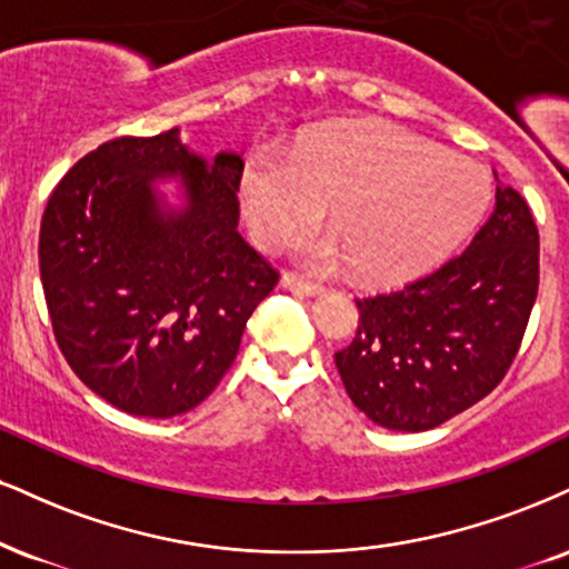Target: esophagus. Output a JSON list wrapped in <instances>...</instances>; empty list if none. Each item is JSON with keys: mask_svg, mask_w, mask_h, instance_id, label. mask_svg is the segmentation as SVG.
<instances>
[{"mask_svg": "<svg viewBox=\"0 0 569 569\" xmlns=\"http://www.w3.org/2000/svg\"><path fill=\"white\" fill-rule=\"evenodd\" d=\"M280 286H283L286 291L299 293V297H320V293H323V286L310 283V280H305V278L289 276V272H286V276L280 278Z\"/></svg>", "mask_w": 569, "mask_h": 569, "instance_id": "obj_1", "label": "esophagus"}]
</instances>
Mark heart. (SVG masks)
Segmentation results:
<instances>
[{
  "mask_svg": "<svg viewBox=\"0 0 569 569\" xmlns=\"http://www.w3.org/2000/svg\"><path fill=\"white\" fill-rule=\"evenodd\" d=\"M297 251L318 270L355 264L362 278L400 280L427 270L467 238L488 207L475 161L392 124H347L291 148L251 153L241 207L251 236L276 249L323 214Z\"/></svg>",
  "mask_w": 569,
  "mask_h": 569,
  "instance_id": "1",
  "label": "heart"
}]
</instances>
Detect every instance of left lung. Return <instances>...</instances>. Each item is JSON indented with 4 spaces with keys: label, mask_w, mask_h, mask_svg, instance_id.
<instances>
[{
    "label": "left lung",
    "mask_w": 569,
    "mask_h": 569,
    "mask_svg": "<svg viewBox=\"0 0 569 569\" xmlns=\"http://www.w3.org/2000/svg\"><path fill=\"white\" fill-rule=\"evenodd\" d=\"M536 297V219L498 182L496 209L463 254L406 289L358 299V333L337 352L347 395L392 432L440 427L501 385Z\"/></svg>",
    "instance_id": "1"
}]
</instances>
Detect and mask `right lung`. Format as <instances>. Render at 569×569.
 <instances>
[{
	"label": "right lung",
	"mask_w": 569,
	"mask_h": 569,
	"mask_svg": "<svg viewBox=\"0 0 569 569\" xmlns=\"http://www.w3.org/2000/svg\"><path fill=\"white\" fill-rule=\"evenodd\" d=\"M241 153L207 161L180 127L119 137L52 190L39 272L60 352L124 413L172 419L214 392L278 272L238 232ZM178 177V203L160 184Z\"/></svg>",
	"instance_id": "1"
}]
</instances>
